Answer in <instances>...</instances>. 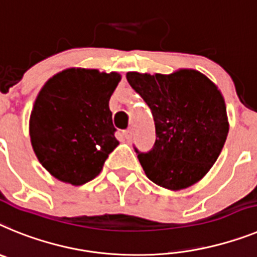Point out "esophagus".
<instances>
[{"label": "esophagus", "instance_id": "esophagus-1", "mask_svg": "<svg viewBox=\"0 0 257 257\" xmlns=\"http://www.w3.org/2000/svg\"><path fill=\"white\" fill-rule=\"evenodd\" d=\"M122 136L125 137L126 141H131V140H132V129H126V131L122 132Z\"/></svg>", "mask_w": 257, "mask_h": 257}]
</instances>
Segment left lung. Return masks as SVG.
<instances>
[{"label":"left lung","mask_w":257,"mask_h":257,"mask_svg":"<svg viewBox=\"0 0 257 257\" xmlns=\"http://www.w3.org/2000/svg\"><path fill=\"white\" fill-rule=\"evenodd\" d=\"M126 80L150 107L155 122L150 150L142 153L133 145L147 177L171 190L199 181L217 160L229 132L217 86L193 70L155 76L128 72Z\"/></svg>","instance_id":"obj_1"}]
</instances>
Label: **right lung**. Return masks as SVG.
<instances>
[{"label": "right lung", "mask_w": 257, "mask_h": 257, "mask_svg": "<svg viewBox=\"0 0 257 257\" xmlns=\"http://www.w3.org/2000/svg\"><path fill=\"white\" fill-rule=\"evenodd\" d=\"M116 72L70 68L49 80L31 113L33 150L55 178L79 186L99 175L119 142L108 101Z\"/></svg>", "instance_id": "add662e5"}]
</instances>
